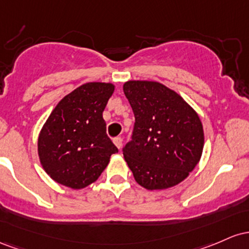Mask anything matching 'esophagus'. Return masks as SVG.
<instances>
[{
	"mask_svg": "<svg viewBox=\"0 0 249 249\" xmlns=\"http://www.w3.org/2000/svg\"><path fill=\"white\" fill-rule=\"evenodd\" d=\"M113 142H114V144L119 148V149H121V147H122V139L121 138H115L113 140Z\"/></svg>",
	"mask_w": 249,
	"mask_h": 249,
	"instance_id": "34e87169",
	"label": "esophagus"
}]
</instances>
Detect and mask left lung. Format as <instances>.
<instances>
[{"instance_id":"1","label":"left lung","mask_w":249,"mask_h":249,"mask_svg":"<svg viewBox=\"0 0 249 249\" xmlns=\"http://www.w3.org/2000/svg\"><path fill=\"white\" fill-rule=\"evenodd\" d=\"M124 91L135 116L124 156L148 191L182 182L199 163L205 134L197 113L177 91L156 81L130 80Z\"/></svg>"}]
</instances>
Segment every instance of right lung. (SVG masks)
<instances>
[{
  "label": "right lung",
  "instance_id": "right-lung-1",
  "mask_svg": "<svg viewBox=\"0 0 249 249\" xmlns=\"http://www.w3.org/2000/svg\"><path fill=\"white\" fill-rule=\"evenodd\" d=\"M115 86L88 82L57 103L37 140L41 166L55 182L82 189L95 182L119 152L106 133L102 113Z\"/></svg>",
  "mask_w": 249,
  "mask_h": 249
}]
</instances>
